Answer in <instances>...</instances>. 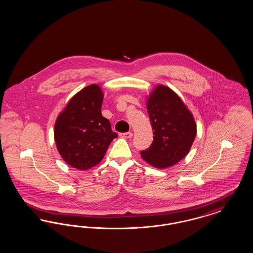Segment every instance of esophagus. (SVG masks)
I'll list each match as a JSON object with an SVG mask.
<instances>
[{
	"label": "esophagus",
	"mask_w": 253,
	"mask_h": 253,
	"mask_svg": "<svg viewBox=\"0 0 253 253\" xmlns=\"http://www.w3.org/2000/svg\"><path fill=\"white\" fill-rule=\"evenodd\" d=\"M120 135H121V137H123V138H131L132 136V132H121V133H120Z\"/></svg>",
	"instance_id": "esophagus-1"
}]
</instances>
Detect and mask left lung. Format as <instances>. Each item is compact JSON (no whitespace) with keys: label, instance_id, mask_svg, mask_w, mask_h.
Instances as JSON below:
<instances>
[{"label":"left lung","instance_id":"left-lung-1","mask_svg":"<svg viewBox=\"0 0 253 253\" xmlns=\"http://www.w3.org/2000/svg\"><path fill=\"white\" fill-rule=\"evenodd\" d=\"M147 110L154 140L141 151V157L156 168H168L186 157L193 145L196 135L193 115L180 97L163 85L149 97Z\"/></svg>","mask_w":253,"mask_h":253}]
</instances>
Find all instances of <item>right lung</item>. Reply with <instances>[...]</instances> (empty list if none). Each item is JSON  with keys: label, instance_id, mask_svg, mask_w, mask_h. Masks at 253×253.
Instances as JSON below:
<instances>
[{"label": "right lung", "instance_id": "right-lung-1", "mask_svg": "<svg viewBox=\"0 0 253 253\" xmlns=\"http://www.w3.org/2000/svg\"><path fill=\"white\" fill-rule=\"evenodd\" d=\"M103 94L89 85L76 94L55 124V141L63 160L73 168L88 169L98 164L118 133L101 115Z\"/></svg>", "mask_w": 253, "mask_h": 253}]
</instances>
